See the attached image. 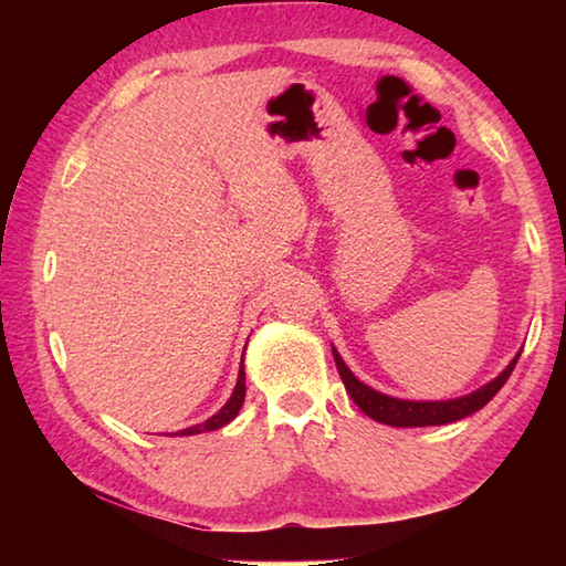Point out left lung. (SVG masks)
Wrapping results in <instances>:
<instances>
[{
  "label": "left lung",
  "mask_w": 566,
  "mask_h": 566,
  "mask_svg": "<svg viewBox=\"0 0 566 566\" xmlns=\"http://www.w3.org/2000/svg\"><path fill=\"white\" fill-rule=\"evenodd\" d=\"M332 354H334V361H337V371L344 381V387H347L354 405H357L364 415L389 427H437V424H449V421L464 419L482 409L486 401H490L496 391L504 387V381L510 379L522 352H516V357L506 364V369L500 377L486 381L484 387H479L476 391H472V395L444 399V401H411V399H397V397L381 395V391L367 387L364 381L354 377L352 369L344 364L339 352L334 347H332Z\"/></svg>",
  "instance_id": "1"
}]
</instances>
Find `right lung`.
<instances>
[{
	"label": "right lung",
	"mask_w": 566,
	"mask_h": 566,
	"mask_svg": "<svg viewBox=\"0 0 566 566\" xmlns=\"http://www.w3.org/2000/svg\"><path fill=\"white\" fill-rule=\"evenodd\" d=\"M244 395H247V385H244V361H242V367H239V377H237V387H234L232 397H229L227 405L219 409L214 417H209L207 421H202V424L187 427L177 434L189 437V434H202V432H214V429H222L224 424H229V421H232L239 415V409H242V405H244Z\"/></svg>",
	"instance_id": "add662e5"
}]
</instances>
